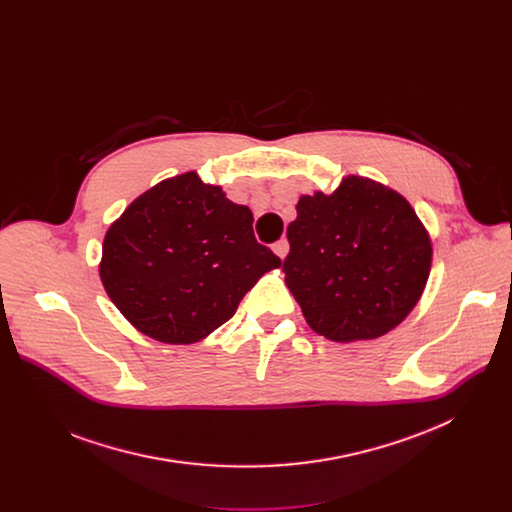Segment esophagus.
I'll return each instance as SVG.
<instances>
[{
	"label": "esophagus",
	"mask_w": 512,
	"mask_h": 512,
	"mask_svg": "<svg viewBox=\"0 0 512 512\" xmlns=\"http://www.w3.org/2000/svg\"><path fill=\"white\" fill-rule=\"evenodd\" d=\"M273 251H275L277 257L285 259L287 253H289V243H287V239H279V241L273 245Z\"/></svg>",
	"instance_id": "esophagus-1"
}]
</instances>
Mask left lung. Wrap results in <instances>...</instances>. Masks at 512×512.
I'll use <instances>...</instances> for the list:
<instances>
[{
    "instance_id": "left-lung-1",
    "label": "left lung",
    "mask_w": 512,
    "mask_h": 512,
    "mask_svg": "<svg viewBox=\"0 0 512 512\" xmlns=\"http://www.w3.org/2000/svg\"><path fill=\"white\" fill-rule=\"evenodd\" d=\"M287 227L285 285L308 326L334 342L379 338L417 306L433 259L409 200L364 176L298 200Z\"/></svg>"
}]
</instances>
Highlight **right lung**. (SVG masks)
<instances>
[{
    "mask_svg": "<svg viewBox=\"0 0 512 512\" xmlns=\"http://www.w3.org/2000/svg\"><path fill=\"white\" fill-rule=\"evenodd\" d=\"M281 259L257 243L253 212L198 172L137 196L105 233L99 277L125 320L164 344L208 338Z\"/></svg>",
    "mask_w": 512,
    "mask_h": 512,
    "instance_id": "1",
    "label": "right lung"
}]
</instances>
